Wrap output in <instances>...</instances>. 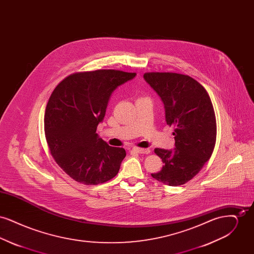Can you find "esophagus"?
<instances>
[{
    "instance_id": "obj_1",
    "label": "esophagus",
    "mask_w": 254,
    "mask_h": 254,
    "mask_svg": "<svg viewBox=\"0 0 254 254\" xmlns=\"http://www.w3.org/2000/svg\"><path fill=\"white\" fill-rule=\"evenodd\" d=\"M132 150L134 152L140 153V154H148L150 152L148 148H141V147H134Z\"/></svg>"
}]
</instances>
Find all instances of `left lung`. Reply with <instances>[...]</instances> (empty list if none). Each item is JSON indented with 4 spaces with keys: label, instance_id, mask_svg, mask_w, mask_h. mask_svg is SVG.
Returning <instances> with one entry per match:
<instances>
[{
    "label": "left lung",
    "instance_id": "8db88e82",
    "mask_svg": "<svg viewBox=\"0 0 254 254\" xmlns=\"http://www.w3.org/2000/svg\"><path fill=\"white\" fill-rule=\"evenodd\" d=\"M144 78L164 102L167 124L174 127L175 150L154 149L164 166L151 176L165 185L181 186L199 173L215 146L217 127L210 97L188 75L146 72Z\"/></svg>",
    "mask_w": 254,
    "mask_h": 254
}]
</instances>
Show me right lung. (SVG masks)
<instances>
[{"label": "right lung", "mask_w": 254, "mask_h": 254, "mask_svg": "<svg viewBox=\"0 0 254 254\" xmlns=\"http://www.w3.org/2000/svg\"><path fill=\"white\" fill-rule=\"evenodd\" d=\"M136 73L115 69L73 73L55 87L45 113L49 152L73 180L98 185L115 177L127 153L98 137L109 97Z\"/></svg>", "instance_id": "1"}]
</instances>
